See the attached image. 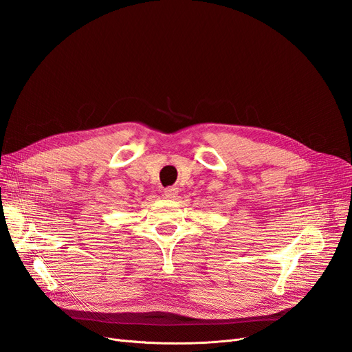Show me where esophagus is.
<instances>
[{
  "label": "esophagus",
  "instance_id": "1",
  "mask_svg": "<svg viewBox=\"0 0 352 352\" xmlns=\"http://www.w3.org/2000/svg\"><path fill=\"white\" fill-rule=\"evenodd\" d=\"M177 194H179V189H177V188H175V186H168V188H166V189H164V197H166V198H168V199L175 198Z\"/></svg>",
  "mask_w": 352,
  "mask_h": 352
}]
</instances>
